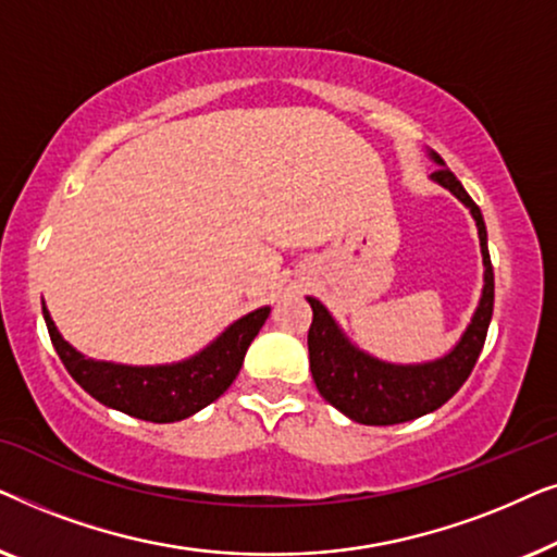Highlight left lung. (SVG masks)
Here are the masks:
<instances>
[{
    "instance_id": "8db88e82",
    "label": "left lung",
    "mask_w": 557,
    "mask_h": 557,
    "mask_svg": "<svg viewBox=\"0 0 557 557\" xmlns=\"http://www.w3.org/2000/svg\"><path fill=\"white\" fill-rule=\"evenodd\" d=\"M431 159L438 170L431 174L433 182L446 187L448 193L459 197L467 205L471 218L476 220L479 246L484 258V288L479 307L471 317V324L461 334L459 345L451 352L433 362L421 364H393L377 357H370L355 347L334 322L330 311L314 296H307L311 304V326H309V368L314 377L317 391L326 403H332L339 413L364 425H393L421 418L431 410L444 406L474 370L482 352L486 330L492 322L494 309V271L486 248V227L482 210L471 200L461 182L436 151Z\"/></svg>"
}]
</instances>
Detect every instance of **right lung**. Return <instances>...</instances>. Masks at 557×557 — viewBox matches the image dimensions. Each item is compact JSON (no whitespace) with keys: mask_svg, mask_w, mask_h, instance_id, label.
Here are the masks:
<instances>
[{"mask_svg":"<svg viewBox=\"0 0 557 557\" xmlns=\"http://www.w3.org/2000/svg\"><path fill=\"white\" fill-rule=\"evenodd\" d=\"M269 314L271 307H261L240 317L212 345L189 360L157 364V368H132V364L90 360L73 349L60 337L50 311L42 304L52 347L75 383L103 406L151 423L182 421L218 400L240 372L243 357Z\"/></svg>","mask_w":557,"mask_h":557,"instance_id":"add662e5","label":"right lung"}]
</instances>
